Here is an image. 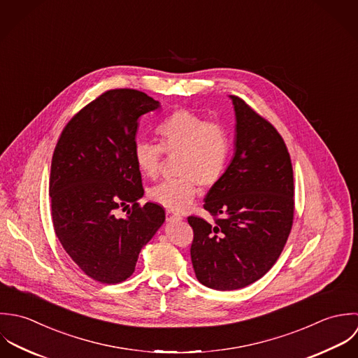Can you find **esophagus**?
Masks as SVG:
<instances>
[{
	"mask_svg": "<svg viewBox=\"0 0 358 358\" xmlns=\"http://www.w3.org/2000/svg\"><path fill=\"white\" fill-rule=\"evenodd\" d=\"M166 220H167V222H176V221H181L182 217L180 215H177V213H173V212L167 210V212H166Z\"/></svg>",
	"mask_w": 358,
	"mask_h": 358,
	"instance_id": "esophagus-1",
	"label": "esophagus"
}]
</instances>
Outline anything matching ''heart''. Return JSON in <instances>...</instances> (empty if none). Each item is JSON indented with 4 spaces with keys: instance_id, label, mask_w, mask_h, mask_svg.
<instances>
[{
    "instance_id": "heart-1",
    "label": "heart",
    "mask_w": 358,
    "mask_h": 358,
    "mask_svg": "<svg viewBox=\"0 0 358 358\" xmlns=\"http://www.w3.org/2000/svg\"><path fill=\"white\" fill-rule=\"evenodd\" d=\"M159 143L140 141L134 146V162L148 178L159 176L163 153L176 157L177 178L162 181L148 191L150 201L174 212L188 209L199 185L215 187L227 169L231 143L227 130L201 115L178 109L156 127Z\"/></svg>"
}]
</instances>
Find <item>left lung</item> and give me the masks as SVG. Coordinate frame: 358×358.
Wrapping results in <instances>:
<instances>
[{
    "label": "left lung",
    "mask_w": 358,
    "mask_h": 358,
    "mask_svg": "<svg viewBox=\"0 0 358 358\" xmlns=\"http://www.w3.org/2000/svg\"><path fill=\"white\" fill-rule=\"evenodd\" d=\"M235 110V153L203 208L215 222L188 217L191 260L201 284L234 290L260 280L278 260L293 224V170L275 127L243 99Z\"/></svg>",
    "instance_id": "left-lung-1"
}]
</instances>
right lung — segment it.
<instances>
[{"label": "right lung", "mask_w": 358, "mask_h": 358, "mask_svg": "<svg viewBox=\"0 0 358 358\" xmlns=\"http://www.w3.org/2000/svg\"><path fill=\"white\" fill-rule=\"evenodd\" d=\"M157 108L141 91L109 90L73 116L54 150L55 234L78 268L101 284L134 273L141 249L166 218L159 205L138 203L143 180L134 162L138 119ZM120 207L131 208L124 219L115 217Z\"/></svg>", "instance_id": "obj_1"}]
</instances>
